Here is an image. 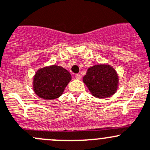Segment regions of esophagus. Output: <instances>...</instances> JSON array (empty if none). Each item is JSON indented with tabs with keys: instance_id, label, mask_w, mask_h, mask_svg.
<instances>
[{
	"instance_id": "34e87169",
	"label": "esophagus",
	"mask_w": 150,
	"mask_h": 150,
	"mask_svg": "<svg viewBox=\"0 0 150 150\" xmlns=\"http://www.w3.org/2000/svg\"><path fill=\"white\" fill-rule=\"evenodd\" d=\"M75 78H76V79H81L80 74H76V76H75Z\"/></svg>"
}]
</instances>
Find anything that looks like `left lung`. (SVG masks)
Returning <instances> with one entry per match:
<instances>
[{
  "mask_svg": "<svg viewBox=\"0 0 150 150\" xmlns=\"http://www.w3.org/2000/svg\"><path fill=\"white\" fill-rule=\"evenodd\" d=\"M83 82L93 96L99 99L110 97L117 91L119 77L109 65H96L88 69Z\"/></svg>",
  "mask_w": 150,
  "mask_h": 150,
  "instance_id": "8db88e82",
  "label": "left lung"
}]
</instances>
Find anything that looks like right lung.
I'll return each instance as SVG.
<instances>
[{"label": "right lung", "instance_id": "1", "mask_svg": "<svg viewBox=\"0 0 150 150\" xmlns=\"http://www.w3.org/2000/svg\"><path fill=\"white\" fill-rule=\"evenodd\" d=\"M71 80V75L66 69L51 65L38 70L34 76L33 89L40 98L52 100L59 97Z\"/></svg>", "mask_w": 150, "mask_h": 150}]
</instances>
